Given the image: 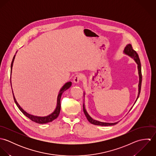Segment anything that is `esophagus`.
I'll use <instances>...</instances> for the list:
<instances>
[{"label":"esophagus","instance_id":"1","mask_svg":"<svg viewBox=\"0 0 156 156\" xmlns=\"http://www.w3.org/2000/svg\"><path fill=\"white\" fill-rule=\"evenodd\" d=\"M81 79H82V76L80 74H77L74 76L73 82L74 83H78Z\"/></svg>","mask_w":156,"mask_h":156}]
</instances>
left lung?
<instances>
[{
  "label": "left lung",
  "mask_w": 156,
  "mask_h": 156,
  "mask_svg": "<svg viewBox=\"0 0 156 156\" xmlns=\"http://www.w3.org/2000/svg\"><path fill=\"white\" fill-rule=\"evenodd\" d=\"M124 53H125L126 55L129 56L130 57H131L132 58H133L134 61L136 62V63L137 64V69H138V74H139V85H138V94H137V97L136 98V100L134 103V105L135 104V103L136 102L137 98H139V94H140V89H141V85H142V72H141V64H140V59H139V56L137 55V53H136V51H134L133 48H132V45L129 44L127 45L126 47H125L124 51H123ZM84 95V97H85V92H84L83 94ZM83 112H84V113L87 118V119L88 120L90 123L92 124H94V125H97V126H113V125H115L119 121H117L116 122H113V123H112V122H101V121H97V120H95L94 119H92L90 116H89L88 113L86 109H85V103H83ZM132 109V108L130 109V111Z\"/></svg>",
  "instance_id": "1"
}]
</instances>
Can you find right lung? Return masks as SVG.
Segmentation results:
<instances>
[{"label":"right lung","mask_w":156,"mask_h":156,"mask_svg":"<svg viewBox=\"0 0 156 156\" xmlns=\"http://www.w3.org/2000/svg\"><path fill=\"white\" fill-rule=\"evenodd\" d=\"M17 53V52L16 53ZM16 57V55L14 56V58L12 59V62H11V73H12V66H13V63L14 61V59ZM72 83L71 82H68L66 83H65L64 85V86L61 88L58 95V97H57V101H56V106L54 109V111L51 112L50 113L44 116H38V115H34L32 114H30L26 111H25L19 105V104L17 103L14 93H13V90L12 89V94H13V97H14V101L17 105V106L18 107V108L20 109V111L22 112L23 113L27 116L28 118H29L31 121L38 123V124H45V123H48L50 122H51L52 121H53L54 119H55L56 118H58V116H59V114L60 113V111H61V95L62 94V93L66 90L67 89H68L70 88V87L71 86ZM11 85L12 87V83H11Z\"/></svg>","instance_id":"add662e5"}]
</instances>
